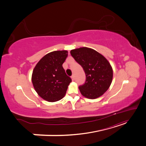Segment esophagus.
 Segmentation results:
<instances>
[{"instance_id": "1", "label": "esophagus", "mask_w": 146, "mask_h": 146, "mask_svg": "<svg viewBox=\"0 0 146 146\" xmlns=\"http://www.w3.org/2000/svg\"><path fill=\"white\" fill-rule=\"evenodd\" d=\"M71 78H72V81H74V80H75L74 76H71Z\"/></svg>"}]
</instances>
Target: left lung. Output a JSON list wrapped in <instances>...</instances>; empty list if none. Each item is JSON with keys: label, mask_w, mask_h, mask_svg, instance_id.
I'll use <instances>...</instances> for the list:
<instances>
[{"label": "left lung", "mask_w": 146, "mask_h": 146, "mask_svg": "<svg viewBox=\"0 0 146 146\" xmlns=\"http://www.w3.org/2000/svg\"><path fill=\"white\" fill-rule=\"evenodd\" d=\"M70 54L86 74L85 83L78 87L82 95L90 99L102 96L111 85L113 76V68L107 59L86 47L71 50Z\"/></svg>", "instance_id": "1"}]
</instances>
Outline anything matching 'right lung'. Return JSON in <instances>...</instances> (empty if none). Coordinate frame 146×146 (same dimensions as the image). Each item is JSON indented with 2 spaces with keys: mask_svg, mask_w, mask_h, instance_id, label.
Here are the masks:
<instances>
[{
  "mask_svg": "<svg viewBox=\"0 0 146 146\" xmlns=\"http://www.w3.org/2000/svg\"><path fill=\"white\" fill-rule=\"evenodd\" d=\"M67 50H56L44 56L33 70L32 82L35 90L44 100L54 102L63 99L71 78L66 75L63 64Z\"/></svg>",
  "mask_w": 146,
  "mask_h": 146,
  "instance_id": "add662e5",
  "label": "right lung"
}]
</instances>
